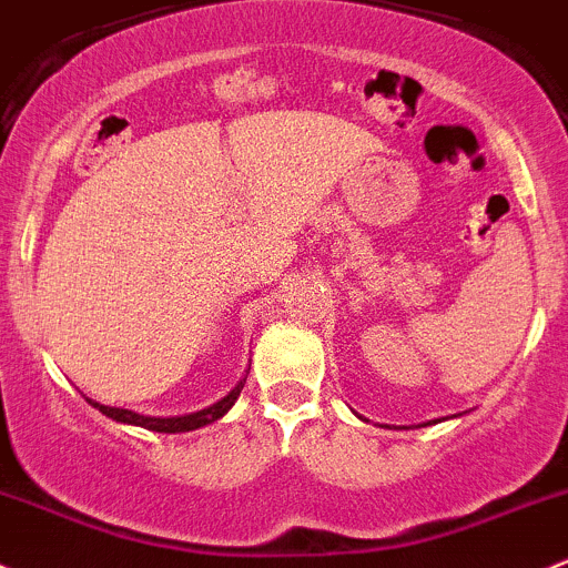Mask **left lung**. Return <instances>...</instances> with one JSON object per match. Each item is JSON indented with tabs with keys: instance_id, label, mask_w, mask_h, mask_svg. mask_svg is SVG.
Returning a JSON list of instances; mask_svg holds the SVG:
<instances>
[{
	"instance_id": "obj_1",
	"label": "left lung",
	"mask_w": 568,
	"mask_h": 568,
	"mask_svg": "<svg viewBox=\"0 0 568 568\" xmlns=\"http://www.w3.org/2000/svg\"><path fill=\"white\" fill-rule=\"evenodd\" d=\"M432 423H436V420H432ZM423 426H426V423H423Z\"/></svg>"
}]
</instances>
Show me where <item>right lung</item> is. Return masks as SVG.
<instances>
[{"mask_svg":"<svg viewBox=\"0 0 568 568\" xmlns=\"http://www.w3.org/2000/svg\"><path fill=\"white\" fill-rule=\"evenodd\" d=\"M245 379L247 377H242L240 383H236L234 388L221 398V402L213 404V407H204V409H199V413H191V415L151 417V415L132 413V409L108 407V404H99V402H93V398H89V404H93V407H97L102 415L112 417V420H115V423H126V426H140V428H148V432H159V434H183V432H193V428H202V426H210V423L221 420V417L234 407L236 396H240L242 388H245Z\"/></svg>","mask_w":568,"mask_h":568,"instance_id":"obj_1","label":"right lung"}]
</instances>
